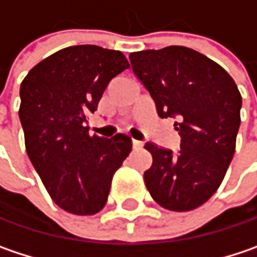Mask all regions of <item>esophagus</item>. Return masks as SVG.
<instances>
[{
  "label": "esophagus",
  "instance_id": "1",
  "mask_svg": "<svg viewBox=\"0 0 257 257\" xmlns=\"http://www.w3.org/2000/svg\"><path fill=\"white\" fill-rule=\"evenodd\" d=\"M132 143H133V149H140V148L143 146V143H142V142H139V140H133Z\"/></svg>",
  "mask_w": 257,
  "mask_h": 257
}]
</instances>
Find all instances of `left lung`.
<instances>
[{"label": "left lung", "instance_id": "obj_1", "mask_svg": "<svg viewBox=\"0 0 257 257\" xmlns=\"http://www.w3.org/2000/svg\"><path fill=\"white\" fill-rule=\"evenodd\" d=\"M161 118L173 117L180 151L146 143L152 165L145 184L158 205L184 212L203 205L224 180L235 152L241 95L228 73L186 46L130 54Z\"/></svg>", "mask_w": 257, "mask_h": 257}]
</instances>
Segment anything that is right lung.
Instances as JSON below:
<instances>
[{"instance_id":"1","label":"right lung","mask_w":257,"mask_h":257,"mask_svg":"<svg viewBox=\"0 0 257 257\" xmlns=\"http://www.w3.org/2000/svg\"><path fill=\"white\" fill-rule=\"evenodd\" d=\"M125 68L119 51L76 45L42 60L22 82L19 117L29 159L52 200L70 213L101 211L132 151L128 136H90L86 125L108 83Z\"/></svg>"}]
</instances>
